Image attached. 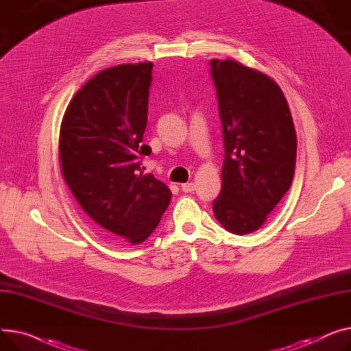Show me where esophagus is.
Segmentation results:
<instances>
[{"label":"esophagus","instance_id":"34e87169","mask_svg":"<svg viewBox=\"0 0 351 351\" xmlns=\"http://www.w3.org/2000/svg\"><path fill=\"white\" fill-rule=\"evenodd\" d=\"M181 190L184 193H193L195 190V185L194 182H185V184H181Z\"/></svg>","mask_w":351,"mask_h":351}]
</instances>
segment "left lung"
<instances>
[{"mask_svg":"<svg viewBox=\"0 0 351 351\" xmlns=\"http://www.w3.org/2000/svg\"><path fill=\"white\" fill-rule=\"evenodd\" d=\"M225 158L213 211L226 231L251 234L289 190L296 132L286 97L269 76L232 59H211Z\"/></svg>","mask_w":351,"mask_h":351,"instance_id":"8db88e82","label":"left lung"}]
</instances>
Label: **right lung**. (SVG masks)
Returning a JSON list of instances; mask_svg holds the SVG:
<instances>
[{
    "mask_svg": "<svg viewBox=\"0 0 351 351\" xmlns=\"http://www.w3.org/2000/svg\"><path fill=\"white\" fill-rule=\"evenodd\" d=\"M152 62L99 72L72 97L59 134L60 171L79 205L108 235L146 241L167 210L171 191L144 174Z\"/></svg>",
    "mask_w": 351,
    "mask_h": 351,
    "instance_id": "obj_1",
    "label": "right lung"
}]
</instances>
